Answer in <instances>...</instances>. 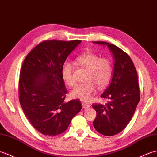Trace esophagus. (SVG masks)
I'll return each mask as SVG.
<instances>
[{"mask_svg": "<svg viewBox=\"0 0 157 157\" xmlns=\"http://www.w3.org/2000/svg\"><path fill=\"white\" fill-rule=\"evenodd\" d=\"M82 105L83 108H85V109H86V108H89L90 106V104L86 103H82Z\"/></svg>", "mask_w": 157, "mask_h": 157, "instance_id": "34e87169", "label": "esophagus"}]
</instances>
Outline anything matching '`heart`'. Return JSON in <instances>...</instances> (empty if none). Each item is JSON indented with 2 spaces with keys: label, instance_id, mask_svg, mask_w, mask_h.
I'll list each match as a JSON object with an SVG mask.
<instances>
[{
  "label": "heart",
  "instance_id": "b5f03b06",
  "mask_svg": "<svg viewBox=\"0 0 157 157\" xmlns=\"http://www.w3.org/2000/svg\"><path fill=\"white\" fill-rule=\"evenodd\" d=\"M76 62L88 70L86 82L76 85L71 95L75 99L82 102H89L96 91L97 85L99 89L105 88L109 84L113 75L112 62L109 58H100L93 52H85L76 58ZM73 66L68 60L63 62L61 67V76L67 85L73 86L75 81L73 77Z\"/></svg>",
  "mask_w": 157,
  "mask_h": 157
}]
</instances>
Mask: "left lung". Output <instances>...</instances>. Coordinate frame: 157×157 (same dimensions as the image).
<instances>
[{"instance_id": "8db88e82", "label": "left lung", "mask_w": 157, "mask_h": 157, "mask_svg": "<svg viewBox=\"0 0 157 157\" xmlns=\"http://www.w3.org/2000/svg\"><path fill=\"white\" fill-rule=\"evenodd\" d=\"M93 43L107 45L112 52L114 69L109 85L101 95L109 99L105 105L93 104L97 112L93 124L104 136L116 135L127 126L140 101L137 71L128 54L120 48L105 41Z\"/></svg>"}]
</instances>
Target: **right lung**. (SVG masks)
<instances>
[{"label": "right lung", "instance_id": "right-lung-1", "mask_svg": "<svg viewBox=\"0 0 157 157\" xmlns=\"http://www.w3.org/2000/svg\"><path fill=\"white\" fill-rule=\"evenodd\" d=\"M81 40H47L27 55L20 72L19 99L31 124L44 135L64 132L82 109L78 99L64 102L61 67Z\"/></svg>", "mask_w": 157, "mask_h": 157}]
</instances>
